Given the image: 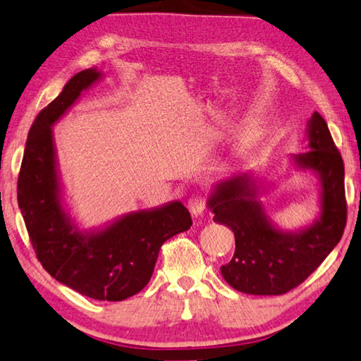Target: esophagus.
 Wrapping results in <instances>:
<instances>
[{
	"instance_id": "1",
	"label": "esophagus",
	"mask_w": 361,
	"mask_h": 361,
	"mask_svg": "<svg viewBox=\"0 0 361 361\" xmlns=\"http://www.w3.org/2000/svg\"><path fill=\"white\" fill-rule=\"evenodd\" d=\"M188 210H190V214H192V216H195V219H200V216H202L204 210H206V202H204L202 196H200V195L192 196V198L188 200Z\"/></svg>"
}]
</instances>
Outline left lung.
Here are the masks:
<instances>
[{
    "label": "left lung",
    "mask_w": 361,
    "mask_h": 361,
    "mask_svg": "<svg viewBox=\"0 0 361 361\" xmlns=\"http://www.w3.org/2000/svg\"><path fill=\"white\" fill-rule=\"evenodd\" d=\"M308 151L290 155V169L311 171L319 182V212L310 224L286 231L271 221L261 201L275 185L253 171L216 183L207 207L214 221L233 229L235 251L221 275L251 295H281L297 288L341 240L348 207L344 163L327 122L317 111L307 124Z\"/></svg>",
    "instance_id": "left-lung-1"
}]
</instances>
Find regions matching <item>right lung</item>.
Listing matches in <instances>:
<instances>
[{"label": "right lung", "instance_id": "1", "mask_svg": "<svg viewBox=\"0 0 361 361\" xmlns=\"http://www.w3.org/2000/svg\"><path fill=\"white\" fill-rule=\"evenodd\" d=\"M102 77L97 67L73 75L37 114L18 174V207L37 259L54 280L94 300L121 302L146 286L160 247L192 226V216L180 201H171L81 229L67 210L53 126Z\"/></svg>", "mask_w": 361, "mask_h": 361}]
</instances>
